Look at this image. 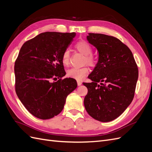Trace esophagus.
Returning <instances> with one entry per match:
<instances>
[{"instance_id":"obj_1","label":"esophagus","mask_w":152,"mask_h":152,"mask_svg":"<svg viewBox=\"0 0 152 152\" xmlns=\"http://www.w3.org/2000/svg\"><path fill=\"white\" fill-rule=\"evenodd\" d=\"M81 84H82V82H81L80 81H79V80H78V81H77V85L79 86H80Z\"/></svg>"}]
</instances>
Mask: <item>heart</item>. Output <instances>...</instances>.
<instances>
[{
    "instance_id": "heart-1",
    "label": "heart",
    "mask_w": 152,
    "mask_h": 152,
    "mask_svg": "<svg viewBox=\"0 0 152 152\" xmlns=\"http://www.w3.org/2000/svg\"><path fill=\"white\" fill-rule=\"evenodd\" d=\"M75 48L78 52L85 56L84 61L89 65L93 66L96 64L94 58L92 56V48L91 45L84 40H80L75 45ZM62 63L65 66L70 64V54L68 50L64 51L61 56ZM89 73V68L84 66L82 68H72L67 71V76L77 80H80Z\"/></svg>"
}]
</instances>
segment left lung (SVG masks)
<instances>
[{
  "instance_id": "8db88e82",
  "label": "left lung",
  "mask_w": 152,
  "mask_h": 152,
  "mask_svg": "<svg viewBox=\"0 0 152 152\" xmlns=\"http://www.w3.org/2000/svg\"><path fill=\"white\" fill-rule=\"evenodd\" d=\"M89 43L97 49L98 61L83 85L88 93L84 103L87 112L98 121H113L134 98L138 68L131 50L112 36L89 33Z\"/></svg>"
}]
</instances>
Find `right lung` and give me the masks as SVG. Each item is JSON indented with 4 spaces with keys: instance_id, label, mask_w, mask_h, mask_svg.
<instances>
[{
    "instance_id": "obj_1",
    "label": "right lung",
    "mask_w": 152,
    "mask_h": 152,
    "mask_svg": "<svg viewBox=\"0 0 152 152\" xmlns=\"http://www.w3.org/2000/svg\"><path fill=\"white\" fill-rule=\"evenodd\" d=\"M76 34L48 31L23 44L15 61V89L26 110L40 119L60 113L67 96L77 87L73 78H61L66 72L61 56Z\"/></svg>"
}]
</instances>
